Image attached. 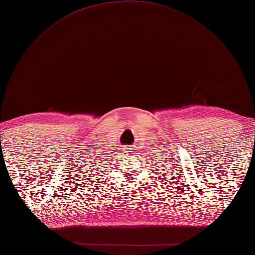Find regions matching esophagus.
Masks as SVG:
<instances>
[{
  "mask_svg": "<svg viewBox=\"0 0 255 255\" xmlns=\"http://www.w3.org/2000/svg\"><path fill=\"white\" fill-rule=\"evenodd\" d=\"M126 152H128V153H130V152H132V150H131V147H127V149H126Z\"/></svg>",
  "mask_w": 255,
  "mask_h": 255,
  "instance_id": "1",
  "label": "esophagus"
}]
</instances>
